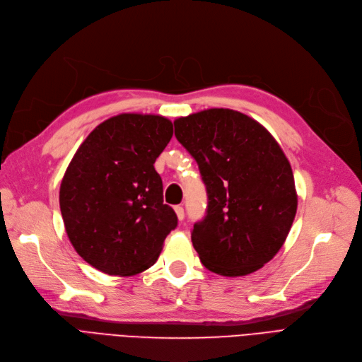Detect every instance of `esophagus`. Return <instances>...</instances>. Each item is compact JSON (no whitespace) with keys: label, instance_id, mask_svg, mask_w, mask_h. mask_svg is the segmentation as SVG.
<instances>
[{"label":"esophagus","instance_id":"obj_1","mask_svg":"<svg viewBox=\"0 0 362 362\" xmlns=\"http://www.w3.org/2000/svg\"><path fill=\"white\" fill-rule=\"evenodd\" d=\"M175 214H177V216H178V220H180V221H182V220H184V208H182L181 205H177V206H175Z\"/></svg>","mask_w":362,"mask_h":362}]
</instances>
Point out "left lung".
Returning <instances> with one entry per match:
<instances>
[{
	"mask_svg": "<svg viewBox=\"0 0 362 362\" xmlns=\"http://www.w3.org/2000/svg\"><path fill=\"white\" fill-rule=\"evenodd\" d=\"M173 124L206 185V215L192 231L202 264L228 278L263 267L282 248L297 212L293 169L279 144L258 122L228 108Z\"/></svg>",
	"mask_w": 362,
	"mask_h": 362,
	"instance_id": "obj_1",
	"label": "left lung"
}]
</instances>
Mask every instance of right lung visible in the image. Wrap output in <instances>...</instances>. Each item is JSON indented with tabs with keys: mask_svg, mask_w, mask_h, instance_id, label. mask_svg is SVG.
<instances>
[{
	"mask_svg": "<svg viewBox=\"0 0 362 362\" xmlns=\"http://www.w3.org/2000/svg\"><path fill=\"white\" fill-rule=\"evenodd\" d=\"M173 135L162 115L124 112L96 126L72 157L59 205L77 254L111 276L151 267L177 227L154 169Z\"/></svg>",
	"mask_w": 362,
	"mask_h": 362,
	"instance_id": "1",
	"label": "right lung"
}]
</instances>
